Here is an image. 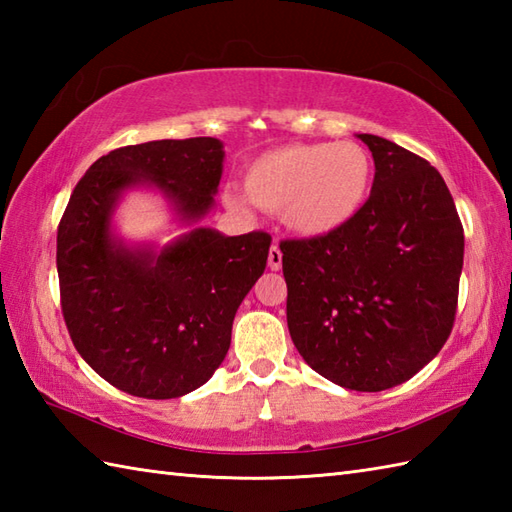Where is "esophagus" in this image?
<instances>
[{
    "label": "esophagus",
    "instance_id": "34e87169",
    "mask_svg": "<svg viewBox=\"0 0 512 512\" xmlns=\"http://www.w3.org/2000/svg\"><path fill=\"white\" fill-rule=\"evenodd\" d=\"M268 268L270 270H279L281 268V250L277 244L270 246L268 250Z\"/></svg>",
    "mask_w": 512,
    "mask_h": 512
}]
</instances>
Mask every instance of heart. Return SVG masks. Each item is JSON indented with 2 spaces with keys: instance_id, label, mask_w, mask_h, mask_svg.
Returning a JSON list of instances; mask_svg holds the SVG:
<instances>
[{
  "instance_id": "b5f03b06",
  "label": "heart",
  "mask_w": 512,
  "mask_h": 512,
  "mask_svg": "<svg viewBox=\"0 0 512 512\" xmlns=\"http://www.w3.org/2000/svg\"><path fill=\"white\" fill-rule=\"evenodd\" d=\"M374 165L367 149L343 143H290L248 162L244 189L259 209L281 213L301 237L341 231L372 191ZM239 204V198H233Z\"/></svg>"
}]
</instances>
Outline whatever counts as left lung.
Wrapping results in <instances>:
<instances>
[{"label": "left lung", "instance_id": "obj_1", "mask_svg": "<svg viewBox=\"0 0 512 512\" xmlns=\"http://www.w3.org/2000/svg\"><path fill=\"white\" fill-rule=\"evenodd\" d=\"M374 156L372 193L325 237L286 239V317L314 372L354 391L416 376L453 330L464 231L436 167L387 138L358 134Z\"/></svg>", "mask_w": 512, "mask_h": 512}]
</instances>
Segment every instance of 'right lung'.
<instances>
[{"label": "right lung", "instance_id": "add662e5", "mask_svg": "<svg viewBox=\"0 0 512 512\" xmlns=\"http://www.w3.org/2000/svg\"><path fill=\"white\" fill-rule=\"evenodd\" d=\"M222 162V143L209 136L121 147L85 171L65 206L57 231L65 325L83 361L132 396L178 398L213 376L273 237L200 226L160 253L125 246L112 233L118 198L154 187L180 220L198 222L211 211Z\"/></svg>", "mask_w": 512, "mask_h": 512}]
</instances>
